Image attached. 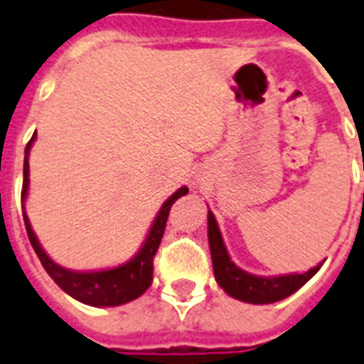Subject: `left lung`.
Listing matches in <instances>:
<instances>
[{
    "mask_svg": "<svg viewBox=\"0 0 364 364\" xmlns=\"http://www.w3.org/2000/svg\"><path fill=\"white\" fill-rule=\"evenodd\" d=\"M209 247H211L213 270L217 278L218 286L228 294L236 297L240 301L255 303V305H264V303L280 301L284 297L291 296L294 291L301 288L303 284L311 280L318 272L322 263H318L315 269L307 270L303 274H284V276H255L237 269L230 261V255L226 251V245L223 242L218 224L209 211Z\"/></svg>",
    "mask_w": 364,
    "mask_h": 364,
    "instance_id": "obj_1",
    "label": "left lung"
}]
</instances>
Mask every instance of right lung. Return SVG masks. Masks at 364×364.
<instances>
[{
    "label": "right lung",
    "instance_id": "right-lung-1",
    "mask_svg": "<svg viewBox=\"0 0 364 364\" xmlns=\"http://www.w3.org/2000/svg\"><path fill=\"white\" fill-rule=\"evenodd\" d=\"M36 138V132L32 136V140L26 144L24 149V180H23V199L26 198L28 192V153L32 147V141ZM188 193V188L182 186L180 190L172 193L171 198L166 199L163 207H161L159 215L153 220V226L149 234H147L146 242L141 245V250L124 264H119L114 269L107 270H94V272H76V270H68L53 263L48 257V253L42 250V245L38 242L36 234L30 226V220L23 209L24 226H26V234L36 255L40 257L43 269L48 272L53 282L67 291L68 296H73L78 301L92 305V307H114V305H122L140 297L153 282V259L155 253L159 250L161 237L165 234L166 218L171 213L172 203L178 198Z\"/></svg>",
    "mask_w": 364,
    "mask_h": 364
}]
</instances>
